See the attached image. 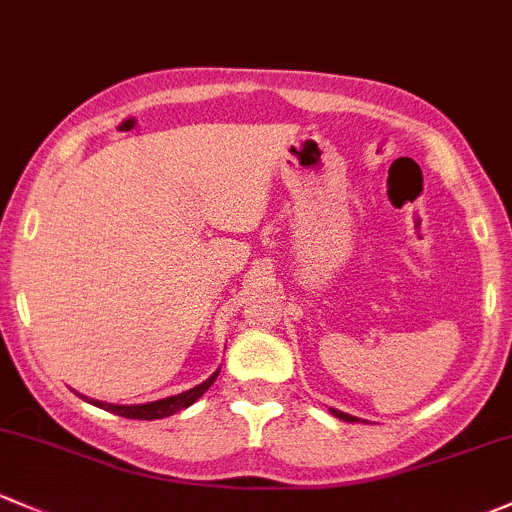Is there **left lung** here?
I'll return each instance as SVG.
<instances>
[{"label":"left lung","instance_id":"8db88e82","mask_svg":"<svg viewBox=\"0 0 512 512\" xmlns=\"http://www.w3.org/2000/svg\"><path fill=\"white\" fill-rule=\"evenodd\" d=\"M331 414H333V417L343 419V422H360L358 417H351V414H346V412H341V410H333V407H331Z\"/></svg>","mask_w":512,"mask_h":512}]
</instances>
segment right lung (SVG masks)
Instances as JSON below:
<instances>
[{
    "label": "right lung",
    "instance_id": "add662e5",
    "mask_svg": "<svg viewBox=\"0 0 512 512\" xmlns=\"http://www.w3.org/2000/svg\"><path fill=\"white\" fill-rule=\"evenodd\" d=\"M220 370H215L208 380H203L201 385L191 387V390L186 392H179V395H171V397H164V400H154V402H144V405H112V402H100V400H90V397H83L85 402H90V405L100 407V410H107V412H115L120 414V417H127V419H164V417H171V414L186 410V407H191L193 402L198 400V397L203 395V392L208 390L215 383V378H218Z\"/></svg>",
    "mask_w": 512,
    "mask_h": 512
}]
</instances>
